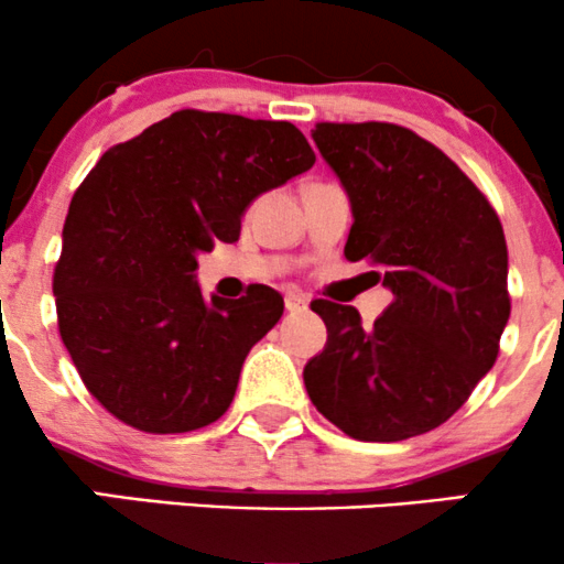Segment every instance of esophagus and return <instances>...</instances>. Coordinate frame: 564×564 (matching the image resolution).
Returning <instances> with one entry per match:
<instances>
[{"label":"esophagus","mask_w":564,"mask_h":564,"mask_svg":"<svg viewBox=\"0 0 564 564\" xmlns=\"http://www.w3.org/2000/svg\"><path fill=\"white\" fill-rule=\"evenodd\" d=\"M283 302H286L289 313H302V310H307V304H310L307 294H302V291H296V289L286 291V296H283Z\"/></svg>","instance_id":"1"}]
</instances>
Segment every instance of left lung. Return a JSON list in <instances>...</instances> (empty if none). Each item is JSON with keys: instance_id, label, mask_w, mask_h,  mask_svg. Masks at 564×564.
<instances>
[{"instance_id": "1", "label": "left lung", "mask_w": 564, "mask_h": 564, "mask_svg": "<svg viewBox=\"0 0 564 564\" xmlns=\"http://www.w3.org/2000/svg\"><path fill=\"white\" fill-rule=\"evenodd\" d=\"M313 140L352 209L345 257L371 264L394 300L373 326L349 304H310L328 339L304 366V387L349 437L424 435L496 364L509 321L503 228L467 174L411 129L318 124Z\"/></svg>"}]
</instances>
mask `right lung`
<instances>
[{
  "instance_id": "obj_1",
  "label": "right lung",
  "mask_w": 564,
  "mask_h": 564,
  "mask_svg": "<svg viewBox=\"0 0 564 564\" xmlns=\"http://www.w3.org/2000/svg\"><path fill=\"white\" fill-rule=\"evenodd\" d=\"M289 121L177 111L108 148L68 206L53 291L63 345L116 419L174 435L217 422L283 296L206 300L198 254L241 236L254 198L307 172Z\"/></svg>"
}]
</instances>
